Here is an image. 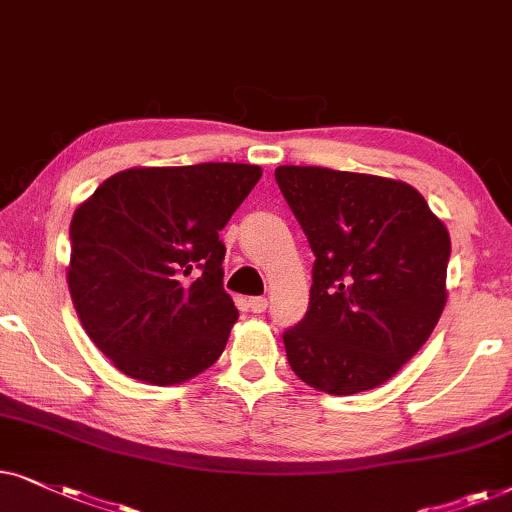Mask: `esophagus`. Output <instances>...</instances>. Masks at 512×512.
<instances>
[{
	"mask_svg": "<svg viewBox=\"0 0 512 512\" xmlns=\"http://www.w3.org/2000/svg\"><path fill=\"white\" fill-rule=\"evenodd\" d=\"M248 306L252 313H264L267 311V297H250Z\"/></svg>",
	"mask_w": 512,
	"mask_h": 512,
	"instance_id": "esophagus-1",
	"label": "esophagus"
}]
</instances>
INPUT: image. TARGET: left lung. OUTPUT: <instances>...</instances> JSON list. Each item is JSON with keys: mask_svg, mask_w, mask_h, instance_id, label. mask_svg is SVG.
Instances as JSON below:
<instances>
[{"mask_svg": "<svg viewBox=\"0 0 512 512\" xmlns=\"http://www.w3.org/2000/svg\"><path fill=\"white\" fill-rule=\"evenodd\" d=\"M276 182L316 255L309 309L283 332L292 372L318 391L384 384L445 309L449 231L407 182L278 166Z\"/></svg>", "mask_w": 512, "mask_h": 512, "instance_id": "8db88e82", "label": "left lung"}]
</instances>
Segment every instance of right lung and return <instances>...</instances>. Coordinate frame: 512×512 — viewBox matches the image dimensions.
Wrapping results in <instances>:
<instances>
[{
	"label": "right lung",
	"mask_w": 512,
	"mask_h": 512,
	"mask_svg": "<svg viewBox=\"0 0 512 512\" xmlns=\"http://www.w3.org/2000/svg\"><path fill=\"white\" fill-rule=\"evenodd\" d=\"M260 177L250 163L131 168L74 210L70 295L117 370L170 386L222 356L238 311L220 231Z\"/></svg>",
	"instance_id": "right-lung-1"
}]
</instances>
